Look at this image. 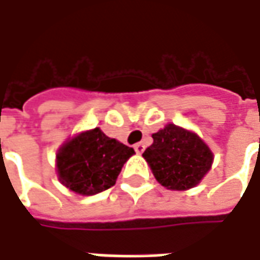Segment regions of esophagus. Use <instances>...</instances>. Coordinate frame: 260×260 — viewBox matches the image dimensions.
Wrapping results in <instances>:
<instances>
[{
	"mask_svg": "<svg viewBox=\"0 0 260 260\" xmlns=\"http://www.w3.org/2000/svg\"><path fill=\"white\" fill-rule=\"evenodd\" d=\"M134 147H135V152L139 153V154H141V153H143V150H145V145H143L142 142H139V143H136V145Z\"/></svg>",
	"mask_w": 260,
	"mask_h": 260,
	"instance_id": "1",
	"label": "esophagus"
}]
</instances>
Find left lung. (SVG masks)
<instances>
[{"label":"left lung","mask_w":260,"mask_h":260,"mask_svg":"<svg viewBox=\"0 0 260 260\" xmlns=\"http://www.w3.org/2000/svg\"><path fill=\"white\" fill-rule=\"evenodd\" d=\"M152 138L153 143L142 156L164 188L191 189L212 169L213 152L195 132L167 124Z\"/></svg>","instance_id":"obj_1"}]
</instances>
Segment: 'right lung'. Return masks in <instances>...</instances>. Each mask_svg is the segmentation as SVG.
<instances>
[{
    "label": "right lung",
    "mask_w": 260,
    "mask_h": 260,
    "mask_svg": "<svg viewBox=\"0 0 260 260\" xmlns=\"http://www.w3.org/2000/svg\"><path fill=\"white\" fill-rule=\"evenodd\" d=\"M134 153L132 147L108 138L100 128L83 131L57 150V175L69 191L96 195L115 184L122 166Z\"/></svg>",
    "instance_id": "obj_1"
}]
</instances>
